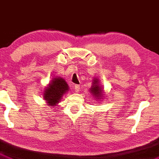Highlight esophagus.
Listing matches in <instances>:
<instances>
[{
	"instance_id": "esophagus-1",
	"label": "esophagus",
	"mask_w": 159,
	"mask_h": 159,
	"mask_svg": "<svg viewBox=\"0 0 159 159\" xmlns=\"http://www.w3.org/2000/svg\"><path fill=\"white\" fill-rule=\"evenodd\" d=\"M74 90L76 93H79L80 91V87L79 85H75V87H74Z\"/></svg>"
}]
</instances>
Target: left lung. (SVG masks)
<instances>
[{
	"mask_svg": "<svg viewBox=\"0 0 159 159\" xmlns=\"http://www.w3.org/2000/svg\"><path fill=\"white\" fill-rule=\"evenodd\" d=\"M100 83V80L98 78L95 77L93 80V84H92L91 88L89 89L90 94L93 95L94 99L98 102H99V101L104 99V97H105V94L103 92L104 89Z\"/></svg>",
	"mask_w": 159,
	"mask_h": 159,
	"instance_id": "8db88e82",
	"label": "left lung"
}]
</instances>
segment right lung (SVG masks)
<instances>
[{
    "mask_svg": "<svg viewBox=\"0 0 159 159\" xmlns=\"http://www.w3.org/2000/svg\"><path fill=\"white\" fill-rule=\"evenodd\" d=\"M69 90L70 87L64 78L54 76L42 93L43 98L48 106L56 107Z\"/></svg>",
    "mask_w": 159,
    "mask_h": 159,
    "instance_id": "add662e5",
    "label": "right lung"
}]
</instances>
